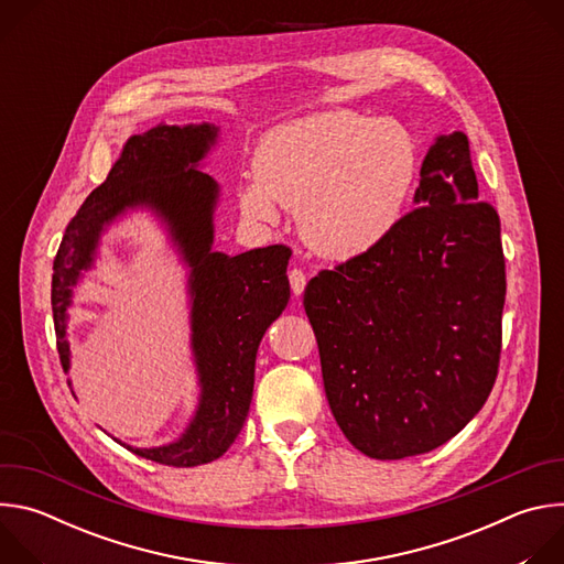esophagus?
<instances>
[{
  "mask_svg": "<svg viewBox=\"0 0 564 564\" xmlns=\"http://www.w3.org/2000/svg\"><path fill=\"white\" fill-rule=\"evenodd\" d=\"M290 285H292V292L299 296V294H303V290H305V283H307V279H305V272L303 270H299V268H292L290 270Z\"/></svg>",
  "mask_w": 564,
  "mask_h": 564,
  "instance_id": "34e87169",
  "label": "esophagus"
}]
</instances>
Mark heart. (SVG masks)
Instances as JSON below:
<instances>
[{"label": "heart", "mask_w": 564, "mask_h": 564, "mask_svg": "<svg viewBox=\"0 0 564 564\" xmlns=\"http://www.w3.org/2000/svg\"><path fill=\"white\" fill-rule=\"evenodd\" d=\"M240 185L246 216L272 223L279 205L299 212L307 243L352 259L381 246L404 216L415 174L413 138L357 111H321L274 127Z\"/></svg>", "instance_id": "obj_1"}]
</instances>
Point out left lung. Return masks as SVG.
<instances>
[{
	"label": "left lung",
	"mask_w": 564,
	"mask_h": 564,
	"mask_svg": "<svg viewBox=\"0 0 564 564\" xmlns=\"http://www.w3.org/2000/svg\"><path fill=\"white\" fill-rule=\"evenodd\" d=\"M415 203L381 246L321 270L303 294L330 411L375 459L446 444L500 368V216L477 198L464 131L435 140Z\"/></svg>",
	"instance_id": "obj_1"
}]
</instances>
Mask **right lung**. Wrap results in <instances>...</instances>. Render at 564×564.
I'll use <instances>...</instances> for the list:
<instances>
[{"mask_svg": "<svg viewBox=\"0 0 564 564\" xmlns=\"http://www.w3.org/2000/svg\"><path fill=\"white\" fill-rule=\"evenodd\" d=\"M216 138L212 124H160L127 140L107 181L66 225L53 261L51 305L59 364L68 370L66 307L79 270L94 261L102 225L127 207L149 205L163 214L192 265V330L200 375V404L187 433L160 448L131 453L165 464L198 466L220 457L246 424L259 344L290 299L288 246L238 257L212 252L216 183L194 165Z\"/></svg>", "mask_w": 564, "mask_h": 564, "instance_id": "obj_1", "label": "right lung"}]
</instances>
